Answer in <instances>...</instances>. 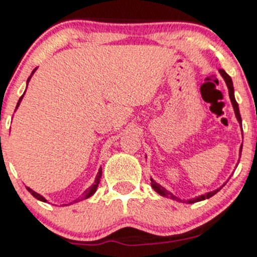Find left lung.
Masks as SVG:
<instances>
[{
  "label": "left lung",
  "instance_id": "8db88e82",
  "mask_svg": "<svg viewBox=\"0 0 257 257\" xmlns=\"http://www.w3.org/2000/svg\"><path fill=\"white\" fill-rule=\"evenodd\" d=\"M219 72L221 73V76H222L223 79H225V82H226V84H227V88H228L229 99H231L232 106H233V108H234L235 117H237L238 122H239L240 124H241V117H240V113H239V107H238V104H237V101H235V98H234V89H233L232 78L229 77L228 75H227V73L225 72V70L221 69V70H219ZM241 149H243V145L240 146V151H239V152H240V155H241ZM151 186H152L153 190H155L156 192H157V193L161 194V196L167 197V198H172V199H175V200H180L179 198H176V197L174 196L173 193H170L169 191H167L166 188L163 187V186H161L159 184H157V182H156L155 180H153V179H151ZM221 188H222V186H221L220 188H217V190L213 191V192H208V193H205V194H202V196L196 197V198H193V199H188V200H186V202H187V203H196V202H200V200L208 199V198H210V197H213L214 194H216L217 192H219V191L221 190Z\"/></svg>",
  "mask_w": 257,
  "mask_h": 257
}]
</instances>
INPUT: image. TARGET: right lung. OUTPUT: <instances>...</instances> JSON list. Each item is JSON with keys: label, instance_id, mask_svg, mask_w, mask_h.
Listing matches in <instances>:
<instances>
[{"label": "right lung", "instance_id": "right-lung-1", "mask_svg": "<svg viewBox=\"0 0 257 257\" xmlns=\"http://www.w3.org/2000/svg\"><path fill=\"white\" fill-rule=\"evenodd\" d=\"M35 71H36V69H35L34 71H32L31 76H30V77L28 78V83H29V81H30V78L32 77V75H34V72H35ZM24 94H25V93H24ZM24 94H23V95L20 96L19 101H18V104H17V108H18V106H19L20 101H22V99L24 98ZM101 174H102V169H101V168H100V169H99V172H98V174H96V178H95V181H94V184L91 185L89 188H87V190L84 191L83 194H82V196L79 197V198H77V199H76V200H73V203H75V202H79V200H83V199H87V198H89V197H91V196H93L94 193H95L96 188H98V186H99L100 179H101ZM26 188H28V191H29V192H30V193L32 194V196H34L35 198H36V199L41 200V202H47V199H46V198H43V197L41 196V194H38V193L35 192V191H32L31 188H29V187H26ZM70 204H72V203H70ZM66 205H67V204H66Z\"/></svg>", "mask_w": 257, "mask_h": 257}]
</instances>
